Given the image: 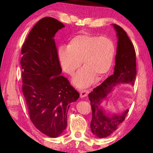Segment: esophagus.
<instances>
[{
	"label": "esophagus",
	"mask_w": 153,
	"mask_h": 153,
	"mask_svg": "<svg viewBox=\"0 0 153 153\" xmlns=\"http://www.w3.org/2000/svg\"><path fill=\"white\" fill-rule=\"evenodd\" d=\"M88 94H89V91H87V90L81 91V92H80V97H81V98H85V97L87 96Z\"/></svg>",
	"instance_id": "obj_1"
}]
</instances>
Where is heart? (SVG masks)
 <instances>
[{"instance_id": "1", "label": "heart", "mask_w": 153, "mask_h": 153, "mask_svg": "<svg viewBox=\"0 0 153 153\" xmlns=\"http://www.w3.org/2000/svg\"><path fill=\"white\" fill-rule=\"evenodd\" d=\"M115 53L113 41L106 36L88 34L73 38L68 47L57 50L60 66L69 75H73L82 64L72 82L78 89H85L94 82L96 76L101 77L112 66Z\"/></svg>"}]
</instances>
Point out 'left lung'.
Returning a JSON list of instances; mask_svg holds the SVG:
<instances>
[{
  "label": "left lung",
  "instance_id": "left-lung-1",
  "mask_svg": "<svg viewBox=\"0 0 153 153\" xmlns=\"http://www.w3.org/2000/svg\"><path fill=\"white\" fill-rule=\"evenodd\" d=\"M112 26L118 39L114 74L89 94L92 111L91 129L92 133L100 138L110 136L118 129L129 111L127 108L116 113L106 108L108 95L119 84L133 86L137 75L136 53L131 41L122 27L116 24Z\"/></svg>",
  "mask_w": 153,
  "mask_h": 153
}]
</instances>
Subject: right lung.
<instances>
[{
  "instance_id": "1",
  "label": "right lung",
  "mask_w": 153,
  "mask_h": 153,
  "mask_svg": "<svg viewBox=\"0 0 153 153\" xmlns=\"http://www.w3.org/2000/svg\"><path fill=\"white\" fill-rule=\"evenodd\" d=\"M63 27L55 18H42L22 48V91L30 119L38 130L52 138L59 137L66 128L70 103L80 97L61 75L54 36Z\"/></svg>"
}]
</instances>
